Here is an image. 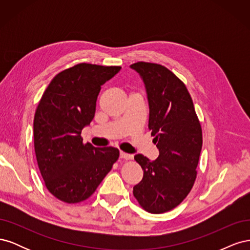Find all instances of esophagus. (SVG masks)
<instances>
[{"instance_id": "obj_1", "label": "esophagus", "mask_w": 250, "mask_h": 250, "mask_svg": "<svg viewBox=\"0 0 250 250\" xmlns=\"http://www.w3.org/2000/svg\"><path fill=\"white\" fill-rule=\"evenodd\" d=\"M120 157L122 158V160H132V155L131 154H128L123 152V151H121L120 152Z\"/></svg>"}]
</instances>
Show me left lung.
<instances>
[{
  "label": "left lung",
  "mask_w": 250,
  "mask_h": 250,
  "mask_svg": "<svg viewBox=\"0 0 250 250\" xmlns=\"http://www.w3.org/2000/svg\"><path fill=\"white\" fill-rule=\"evenodd\" d=\"M145 84L149 124L160 151L155 161L142 154L134 160L144 171L133 195L141 207L152 214L176 208L195 183L202 147V130L192 98L184 82L157 63L130 65Z\"/></svg>",
  "instance_id": "obj_1"
}]
</instances>
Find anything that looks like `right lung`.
Returning <instances> with one entry per match:
<instances>
[{"mask_svg": "<svg viewBox=\"0 0 250 250\" xmlns=\"http://www.w3.org/2000/svg\"><path fill=\"white\" fill-rule=\"evenodd\" d=\"M121 66L79 63L57 74L36 108L33 132L37 164L49 192L66 203L87 199L119 158L113 147L82 143L101 85Z\"/></svg>", "mask_w": 250, "mask_h": 250, "instance_id": "1", "label": "right lung"}]
</instances>
